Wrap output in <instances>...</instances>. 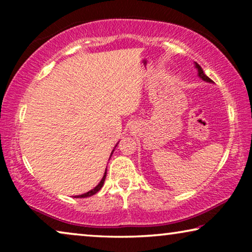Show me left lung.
Returning <instances> with one entry per match:
<instances>
[{"label":"left lung","instance_id":"obj_1","mask_svg":"<svg viewBox=\"0 0 252 252\" xmlns=\"http://www.w3.org/2000/svg\"><path fill=\"white\" fill-rule=\"evenodd\" d=\"M195 67H196V70H197V72H198V77L202 79V80H204V81H206V82H212V80L211 79H210L208 75H205V73L204 72H203V70H202V67L199 66V65L197 64V63H195Z\"/></svg>","mask_w":252,"mask_h":252}]
</instances>
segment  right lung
<instances>
[{
	"instance_id": "obj_1",
	"label": "right lung",
	"mask_w": 252,
	"mask_h": 252,
	"mask_svg": "<svg viewBox=\"0 0 252 252\" xmlns=\"http://www.w3.org/2000/svg\"><path fill=\"white\" fill-rule=\"evenodd\" d=\"M105 178H106V170H105V173H104V175H103V178H102V180L99 181V184L96 186V187L94 188V189H92V190H89L88 192H85V194H82V195H78V196H75V198H85V197H89V196H93V195H95L96 192H97L99 189H101L102 187H103V185H104V181H105Z\"/></svg>"
}]
</instances>
